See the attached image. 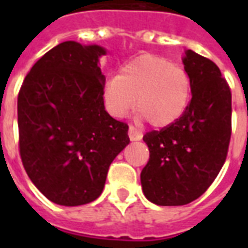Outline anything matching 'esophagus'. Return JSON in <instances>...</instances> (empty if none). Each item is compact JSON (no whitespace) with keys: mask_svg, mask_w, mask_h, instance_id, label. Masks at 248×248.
Listing matches in <instances>:
<instances>
[{"mask_svg":"<svg viewBox=\"0 0 248 248\" xmlns=\"http://www.w3.org/2000/svg\"><path fill=\"white\" fill-rule=\"evenodd\" d=\"M129 138L130 140H142V133L140 130H137L134 126L129 127Z\"/></svg>","mask_w":248,"mask_h":248,"instance_id":"esophagus-1","label":"esophagus"}]
</instances>
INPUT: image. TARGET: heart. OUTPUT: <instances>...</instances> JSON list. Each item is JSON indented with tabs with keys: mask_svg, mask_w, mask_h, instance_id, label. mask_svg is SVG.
<instances>
[{
	"mask_svg": "<svg viewBox=\"0 0 248 248\" xmlns=\"http://www.w3.org/2000/svg\"><path fill=\"white\" fill-rule=\"evenodd\" d=\"M105 108L124 118L135 108L140 121L166 127L182 117L191 99L190 77L182 67L155 56H140L122 66L119 76L103 83Z\"/></svg>",
	"mask_w": 248,
	"mask_h": 248,
	"instance_id": "obj_1",
	"label": "heart"
}]
</instances>
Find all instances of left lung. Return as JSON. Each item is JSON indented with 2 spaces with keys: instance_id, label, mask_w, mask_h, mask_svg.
Listing matches in <instances>:
<instances>
[{
  "instance_id": "obj_1",
  "label": "left lung",
  "mask_w": 248,
  "mask_h": 248,
  "mask_svg": "<svg viewBox=\"0 0 248 248\" xmlns=\"http://www.w3.org/2000/svg\"><path fill=\"white\" fill-rule=\"evenodd\" d=\"M191 101L177 122L143 135L150 158L140 172L145 197L158 206H183L211 186L231 138V90L211 60L187 50Z\"/></svg>"
}]
</instances>
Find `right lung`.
Returning <instances> with one entry per match:
<instances>
[{
  "mask_svg": "<svg viewBox=\"0 0 248 248\" xmlns=\"http://www.w3.org/2000/svg\"><path fill=\"white\" fill-rule=\"evenodd\" d=\"M106 50L62 42L35 62L18 93L19 155L49 201L81 206L102 192L108 167L129 145V126L105 110Z\"/></svg>",
  "mask_w": 248,
  "mask_h": 248,
  "instance_id": "obj_1",
  "label": "right lung"
}]
</instances>
